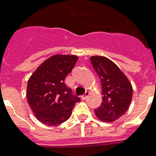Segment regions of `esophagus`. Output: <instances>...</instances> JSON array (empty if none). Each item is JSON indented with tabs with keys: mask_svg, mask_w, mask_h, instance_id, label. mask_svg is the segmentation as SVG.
<instances>
[{
	"mask_svg": "<svg viewBox=\"0 0 156 156\" xmlns=\"http://www.w3.org/2000/svg\"><path fill=\"white\" fill-rule=\"evenodd\" d=\"M88 94H89V92H88V91H86L85 94H84V95H82V96H81V100H86V99H87V96H88Z\"/></svg>",
	"mask_w": 156,
	"mask_h": 156,
	"instance_id": "1",
	"label": "esophagus"
}]
</instances>
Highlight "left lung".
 <instances>
[{"instance_id":"1","label":"left lung","mask_w":156,"mask_h":156,"mask_svg":"<svg viewBox=\"0 0 156 156\" xmlns=\"http://www.w3.org/2000/svg\"><path fill=\"white\" fill-rule=\"evenodd\" d=\"M90 60L102 84L103 101L95 109L96 116L103 122H113L128 109L133 87L125 73L107 57L93 56Z\"/></svg>"}]
</instances>
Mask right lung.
<instances>
[{
  "label": "right lung",
  "instance_id": "add662e5",
  "mask_svg": "<svg viewBox=\"0 0 156 156\" xmlns=\"http://www.w3.org/2000/svg\"><path fill=\"white\" fill-rule=\"evenodd\" d=\"M78 59L75 55H53L42 62L29 78L28 103L42 124L55 126L63 123L69 119L75 103L80 101L64 83Z\"/></svg>",
  "mask_w": 156,
  "mask_h": 156
}]
</instances>
